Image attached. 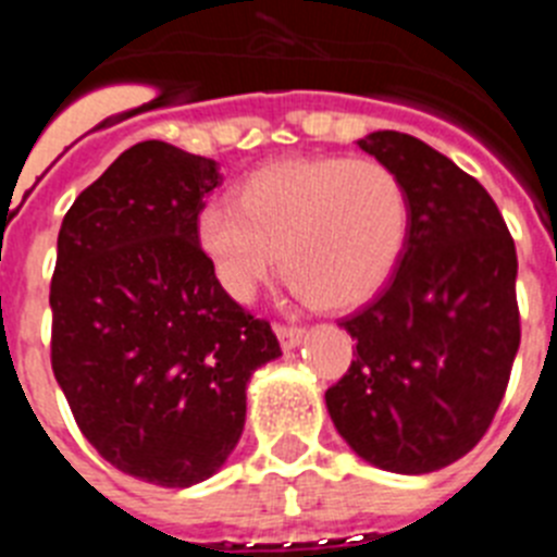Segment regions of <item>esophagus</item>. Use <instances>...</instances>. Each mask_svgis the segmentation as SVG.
Returning a JSON list of instances; mask_svg holds the SVG:
<instances>
[{
	"mask_svg": "<svg viewBox=\"0 0 557 557\" xmlns=\"http://www.w3.org/2000/svg\"><path fill=\"white\" fill-rule=\"evenodd\" d=\"M275 337L282 348H295L304 339V326H289V323H275Z\"/></svg>",
	"mask_w": 557,
	"mask_h": 557,
	"instance_id": "1",
	"label": "esophagus"
}]
</instances>
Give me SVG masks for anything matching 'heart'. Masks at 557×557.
Returning a JSON list of instances; mask_svg holds the SVG:
<instances>
[{"mask_svg":"<svg viewBox=\"0 0 557 557\" xmlns=\"http://www.w3.org/2000/svg\"><path fill=\"white\" fill-rule=\"evenodd\" d=\"M198 243L225 293L250 301L278 264L301 298L323 309L371 301L410 234V198L376 159L301 156L250 172L239 203L198 211Z\"/></svg>","mask_w":557,"mask_h":557,"instance_id":"heart-1","label":"heart"}]
</instances>
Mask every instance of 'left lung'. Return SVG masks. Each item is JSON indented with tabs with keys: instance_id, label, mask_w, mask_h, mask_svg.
I'll return each instance as SVG.
<instances>
[{
	"instance_id": "8db88e82",
	"label": "left lung",
	"mask_w": 557,
	"mask_h": 557,
	"mask_svg": "<svg viewBox=\"0 0 557 557\" xmlns=\"http://www.w3.org/2000/svg\"><path fill=\"white\" fill-rule=\"evenodd\" d=\"M357 145L405 184L410 234L385 289L339 321L357 354L326 407L362 460L430 474L480 444L508 391L516 245L494 198L444 152L396 131Z\"/></svg>"
}]
</instances>
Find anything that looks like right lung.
I'll return each mask as SVG.
<instances>
[{"label":"right lung","instance_id":"add662e5","mask_svg":"<svg viewBox=\"0 0 557 557\" xmlns=\"http://www.w3.org/2000/svg\"><path fill=\"white\" fill-rule=\"evenodd\" d=\"M218 161L139 141L77 195L58 234L52 371L113 469L186 488L225 462L250 373L282 354L198 243Z\"/></svg>","mask_w":557,"mask_h":557}]
</instances>
